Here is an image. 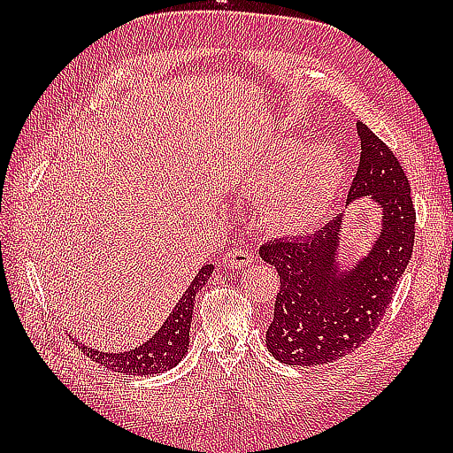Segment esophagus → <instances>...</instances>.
<instances>
[{"label": "esophagus", "instance_id": "esophagus-1", "mask_svg": "<svg viewBox=\"0 0 453 453\" xmlns=\"http://www.w3.org/2000/svg\"><path fill=\"white\" fill-rule=\"evenodd\" d=\"M253 261H255V255L251 251H247V249H242V247L229 249V251L224 255V266L232 268V271L249 266Z\"/></svg>", "mask_w": 453, "mask_h": 453}]
</instances>
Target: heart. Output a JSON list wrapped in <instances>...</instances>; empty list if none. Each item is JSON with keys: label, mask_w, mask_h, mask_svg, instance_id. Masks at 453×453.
Listing matches in <instances>:
<instances>
[{"label": "heart", "mask_w": 453, "mask_h": 453, "mask_svg": "<svg viewBox=\"0 0 453 453\" xmlns=\"http://www.w3.org/2000/svg\"><path fill=\"white\" fill-rule=\"evenodd\" d=\"M344 179L342 161L329 146L300 150L284 140L255 161L247 179L253 195H265L258 216L274 234H305L331 210Z\"/></svg>", "instance_id": "heart-1"}]
</instances>
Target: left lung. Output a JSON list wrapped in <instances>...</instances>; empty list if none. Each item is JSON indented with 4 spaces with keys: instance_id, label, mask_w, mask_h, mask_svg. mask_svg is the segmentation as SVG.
<instances>
[{
    "instance_id": "1",
    "label": "left lung",
    "mask_w": 453,
    "mask_h": 453,
    "mask_svg": "<svg viewBox=\"0 0 453 453\" xmlns=\"http://www.w3.org/2000/svg\"><path fill=\"white\" fill-rule=\"evenodd\" d=\"M360 163L349 202L372 196L381 208V234L362 261L339 271L342 216L311 237L266 242L258 249L280 276L266 346L288 365H323L356 350L378 329L393 290L411 261L417 211L399 159L358 122Z\"/></svg>"
}]
</instances>
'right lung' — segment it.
<instances>
[{
    "mask_svg": "<svg viewBox=\"0 0 453 453\" xmlns=\"http://www.w3.org/2000/svg\"><path fill=\"white\" fill-rule=\"evenodd\" d=\"M214 273V265L202 266L195 280L182 294L175 310L167 317L161 329L151 336V339L134 349L130 352H99L95 349H88L85 344H78V349L88 354L91 360L103 364L104 368L112 372L127 373V375H151L171 370L177 365L182 356L188 350V333H190V321H192V310H195V297L202 286L208 282V278Z\"/></svg>",
    "mask_w": 453,
    "mask_h": 453,
    "instance_id": "1",
    "label": "right lung"
}]
</instances>
